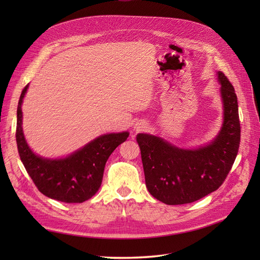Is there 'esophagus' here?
Masks as SVG:
<instances>
[{
    "instance_id": "1",
    "label": "esophagus",
    "mask_w": 260,
    "mask_h": 260,
    "mask_svg": "<svg viewBox=\"0 0 260 260\" xmlns=\"http://www.w3.org/2000/svg\"><path fill=\"white\" fill-rule=\"evenodd\" d=\"M145 128H146V125L144 123H137L136 127H135V129L137 131H143Z\"/></svg>"
}]
</instances>
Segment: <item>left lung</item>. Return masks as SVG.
I'll use <instances>...</instances> for the list:
<instances>
[{
    "label": "left lung",
    "mask_w": 260,
    "mask_h": 260,
    "mask_svg": "<svg viewBox=\"0 0 260 260\" xmlns=\"http://www.w3.org/2000/svg\"><path fill=\"white\" fill-rule=\"evenodd\" d=\"M218 79L221 83L224 120L211 144L187 151L154 136H137L147 190L167 205L193 203L216 191L237 158L241 140L238 98L223 73H218Z\"/></svg>",
    "instance_id": "obj_1"
}]
</instances>
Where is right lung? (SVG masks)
<instances>
[{
  "label": "right lung",
  "mask_w": 260,
  "mask_h": 260,
  "mask_svg": "<svg viewBox=\"0 0 260 260\" xmlns=\"http://www.w3.org/2000/svg\"><path fill=\"white\" fill-rule=\"evenodd\" d=\"M28 84L21 91L17 107L16 142L28 175L45 196L64 203H82L98 192L105 164L115 148L129 137L128 132L104 135L64 159H44L26 143L21 128V103Z\"/></svg>",
  "instance_id": "obj_1"
}]
</instances>
